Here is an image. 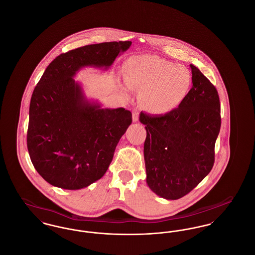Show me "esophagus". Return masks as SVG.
Here are the masks:
<instances>
[{
    "instance_id": "obj_1",
    "label": "esophagus",
    "mask_w": 255,
    "mask_h": 255,
    "mask_svg": "<svg viewBox=\"0 0 255 255\" xmlns=\"http://www.w3.org/2000/svg\"><path fill=\"white\" fill-rule=\"evenodd\" d=\"M138 115H139V111L138 109L133 110V122H138Z\"/></svg>"
}]
</instances>
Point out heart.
<instances>
[{
	"label": "heart",
	"mask_w": 255,
	"mask_h": 255,
	"mask_svg": "<svg viewBox=\"0 0 255 255\" xmlns=\"http://www.w3.org/2000/svg\"><path fill=\"white\" fill-rule=\"evenodd\" d=\"M124 80L130 88L142 90L140 99L148 112L165 115L187 96L192 77L187 68L153 54L127 61Z\"/></svg>",
	"instance_id": "b5f03b06"
}]
</instances>
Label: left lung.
<instances>
[{
    "instance_id": "obj_1",
    "label": "left lung",
    "mask_w": 255,
    "mask_h": 255,
    "mask_svg": "<svg viewBox=\"0 0 255 255\" xmlns=\"http://www.w3.org/2000/svg\"><path fill=\"white\" fill-rule=\"evenodd\" d=\"M190 68L193 85L178 108L165 115H139L146 129V182L166 200L189 193L214 164L221 128L218 92L197 67Z\"/></svg>"
}]
</instances>
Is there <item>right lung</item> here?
Listing matches in <instances>:
<instances>
[{"mask_svg":"<svg viewBox=\"0 0 255 255\" xmlns=\"http://www.w3.org/2000/svg\"><path fill=\"white\" fill-rule=\"evenodd\" d=\"M131 45V41L107 42L62 53L39 80L30 99L26 142L34 168L51 185L81 189L108 169L132 123V113L102 109L86 98L73 77L85 67L108 69Z\"/></svg>","mask_w":255,"mask_h":255,"instance_id":"add662e5","label":"right lung"}]
</instances>
